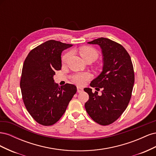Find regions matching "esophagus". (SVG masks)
I'll return each mask as SVG.
<instances>
[{
	"label": "esophagus",
	"mask_w": 156,
	"mask_h": 156,
	"mask_svg": "<svg viewBox=\"0 0 156 156\" xmlns=\"http://www.w3.org/2000/svg\"><path fill=\"white\" fill-rule=\"evenodd\" d=\"M77 92H78V93L82 92L83 91V88H81V87H77Z\"/></svg>",
	"instance_id": "obj_1"
}]
</instances>
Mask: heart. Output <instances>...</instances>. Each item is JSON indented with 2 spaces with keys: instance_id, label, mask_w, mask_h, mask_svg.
<instances>
[{
  "instance_id": "1",
  "label": "heart",
  "mask_w": 156,
  "mask_h": 156,
  "mask_svg": "<svg viewBox=\"0 0 156 156\" xmlns=\"http://www.w3.org/2000/svg\"><path fill=\"white\" fill-rule=\"evenodd\" d=\"M79 54L81 55L82 58L84 60H87L91 59L95 60L98 56V51L90 47H83L79 49ZM71 55H72V52H68L66 53L62 58V61L63 63H67L69 60ZM91 75L88 73H78L73 75L72 79L74 83L77 85L82 86L84 85L85 83L90 79Z\"/></svg>"
}]
</instances>
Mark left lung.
Listing matches in <instances>:
<instances>
[{
	"label": "left lung",
	"mask_w": 156,
	"mask_h": 156,
	"mask_svg": "<svg viewBox=\"0 0 156 156\" xmlns=\"http://www.w3.org/2000/svg\"><path fill=\"white\" fill-rule=\"evenodd\" d=\"M88 44L100 45L102 51L103 71L90 85L103 90L98 96L91 88H84L89 96L84 107L94 121L107 126L119 119L129 104L135 81L133 64L124 47L110 39L100 37Z\"/></svg>",
	"instance_id": "8db88e82"
}]
</instances>
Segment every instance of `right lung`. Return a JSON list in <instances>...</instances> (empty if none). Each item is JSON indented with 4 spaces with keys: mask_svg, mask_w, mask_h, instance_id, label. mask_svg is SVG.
Returning <instances> with one entry per match:
<instances>
[{
    "mask_svg": "<svg viewBox=\"0 0 156 156\" xmlns=\"http://www.w3.org/2000/svg\"><path fill=\"white\" fill-rule=\"evenodd\" d=\"M73 45L48 40L30 51L22 69L20 87L28 112L37 123L51 126L64 115L77 87H59L53 76L62 67L61 53Z\"/></svg>",
    "mask_w": 156,
    "mask_h": 156,
    "instance_id": "right-lung-1",
    "label": "right lung"
}]
</instances>
